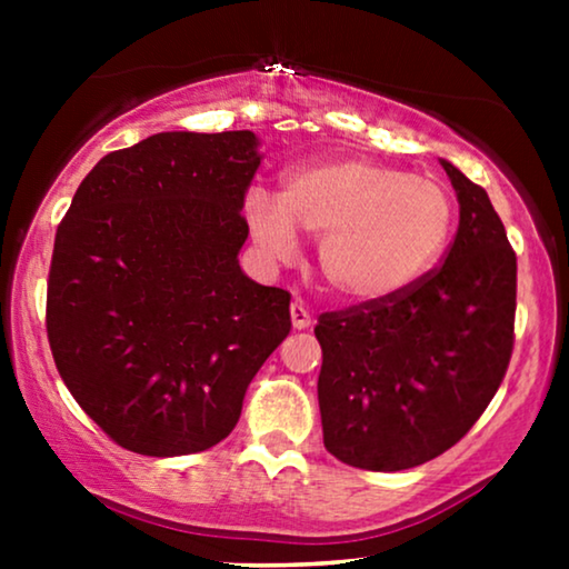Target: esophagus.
Instances as JSON below:
<instances>
[{"instance_id":"34e87169","label":"esophagus","mask_w":569,"mask_h":569,"mask_svg":"<svg viewBox=\"0 0 569 569\" xmlns=\"http://www.w3.org/2000/svg\"><path fill=\"white\" fill-rule=\"evenodd\" d=\"M290 318H292V326L298 331H302V329H308L310 326V313L306 308L300 306V302H292V308H290Z\"/></svg>"}]
</instances>
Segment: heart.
I'll list each match as a JSON object with an SVG mask.
<instances>
[{
  "label": "heart",
  "instance_id": "1",
  "mask_svg": "<svg viewBox=\"0 0 569 569\" xmlns=\"http://www.w3.org/2000/svg\"><path fill=\"white\" fill-rule=\"evenodd\" d=\"M251 238L274 259L318 238V267L349 306H380L411 290L446 253L456 207L446 186L368 158L295 166L277 197H246Z\"/></svg>",
  "mask_w": 569,
  "mask_h": 569
}]
</instances>
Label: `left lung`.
<instances>
[{
	"label": "left lung",
	"mask_w": 569,
	"mask_h": 569,
	"mask_svg": "<svg viewBox=\"0 0 569 569\" xmlns=\"http://www.w3.org/2000/svg\"><path fill=\"white\" fill-rule=\"evenodd\" d=\"M458 232L440 269L399 298L318 318L323 446L341 463L403 471L453 448L492 401L512 352L516 253L481 186L440 160Z\"/></svg>",
	"instance_id": "obj_1"
}]
</instances>
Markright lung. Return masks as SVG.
<instances>
[{"label":"right lung","instance_id":"1","mask_svg":"<svg viewBox=\"0 0 569 569\" xmlns=\"http://www.w3.org/2000/svg\"><path fill=\"white\" fill-rule=\"evenodd\" d=\"M259 144L253 131L152 134L106 154L59 224L53 362L121 448L173 458L217 446L290 333V292L238 261Z\"/></svg>","mask_w":569,"mask_h":569}]
</instances>
